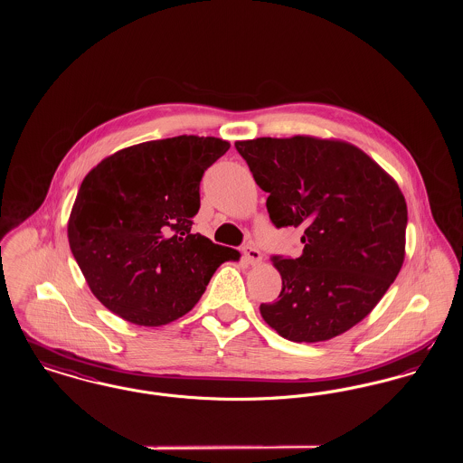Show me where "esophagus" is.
I'll use <instances>...</instances> for the list:
<instances>
[{
  "instance_id": "1",
  "label": "esophagus",
  "mask_w": 463,
  "mask_h": 463,
  "mask_svg": "<svg viewBox=\"0 0 463 463\" xmlns=\"http://www.w3.org/2000/svg\"><path fill=\"white\" fill-rule=\"evenodd\" d=\"M242 257H244V260H246L248 264L251 265H257L262 260L260 250H259L257 246H251V244H248V246L242 248Z\"/></svg>"
}]
</instances>
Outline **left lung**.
<instances>
[{
	"label": "left lung",
	"instance_id": "8db88e82",
	"mask_svg": "<svg viewBox=\"0 0 463 463\" xmlns=\"http://www.w3.org/2000/svg\"><path fill=\"white\" fill-rule=\"evenodd\" d=\"M270 222L302 227L298 259L274 255L283 289L265 323L291 342H323L364 319L404 260L408 210L394 178L353 144L297 135L236 142Z\"/></svg>",
	"mask_w": 463,
	"mask_h": 463
}]
</instances>
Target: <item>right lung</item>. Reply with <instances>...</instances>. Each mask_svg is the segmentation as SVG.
I'll use <instances>...</instances> for the list:
<instances>
[{"label": "right lung", "instance_id": "right-lung-1", "mask_svg": "<svg viewBox=\"0 0 463 463\" xmlns=\"http://www.w3.org/2000/svg\"><path fill=\"white\" fill-rule=\"evenodd\" d=\"M180 135L102 159L78 191L67 238L91 293L125 321L161 326L198 304L213 272L240 251L193 234L199 182L229 151Z\"/></svg>", "mask_w": 463, "mask_h": 463}]
</instances>
